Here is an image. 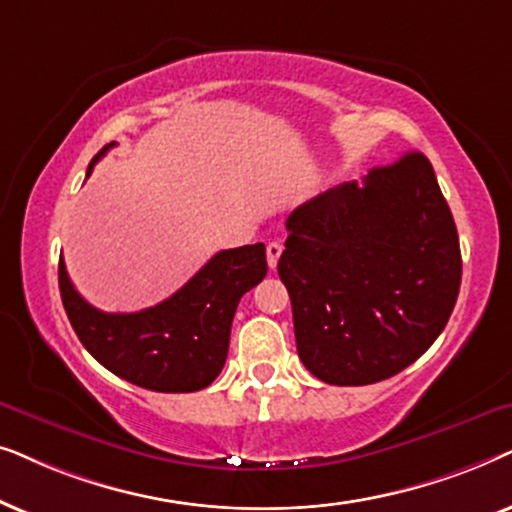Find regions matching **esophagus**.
<instances>
[{"instance_id":"1","label":"esophagus","mask_w":512,"mask_h":512,"mask_svg":"<svg viewBox=\"0 0 512 512\" xmlns=\"http://www.w3.org/2000/svg\"><path fill=\"white\" fill-rule=\"evenodd\" d=\"M281 252H283V245L278 241H271L267 245V262H269V269L276 271L278 267V260H281Z\"/></svg>"}]
</instances>
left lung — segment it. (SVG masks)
I'll return each instance as SVG.
<instances>
[{"label":"left lung","mask_w":512,"mask_h":512,"mask_svg":"<svg viewBox=\"0 0 512 512\" xmlns=\"http://www.w3.org/2000/svg\"><path fill=\"white\" fill-rule=\"evenodd\" d=\"M278 276L297 353L325 384L365 386L424 356L459 297V234L431 161L407 152L292 210Z\"/></svg>","instance_id":"1"}]
</instances>
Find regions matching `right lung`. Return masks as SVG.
I'll list each match as a JSON object with an SVG mask.
<instances>
[{"mask_svg":"<svg viewBox=\"0 0 512 512\" xmlns=\"http://www.w3.org/2000/svg\"><path fill=\"white\" fill-rule=\"evenodd\" d=\"M114 145L93 156L88 175ZM264 276V243L241 245L210 257L161 304L105 313L74 290L63 257L58 262L60 297L84 349L117 377L159 393H192L213 384L227 360L236 306Z\"/></svg>","mask_w":512,"mask_h":512,"instance_id":"add662e5","label":"right lung"}]
</instances>
